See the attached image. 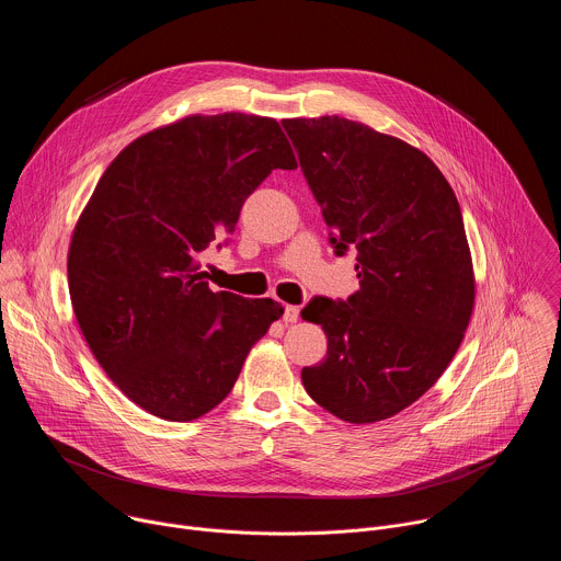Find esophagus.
Wrapping results in <instances>:
<instances>
[{"instance_id": "obj_1", "label": "esophagus", "mask_w": 561, "mask_h": 561, "mask_svg": "<svg viewBox=\"0 0 561 561\" xmlns=\"http://www.w3.org/2000/svg\"><path fill=\"white\" fill-rule=\"evenodd\" d=\"M299 319V306H284V322H288V324H295Z\"/></svg>"}]
</instances>
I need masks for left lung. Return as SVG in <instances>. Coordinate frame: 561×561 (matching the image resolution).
I'll list each match as a JSON object with an SVG mask.
<instances>
[{
    "mask_svg": "<svg viewBox=\"0 0 561 561\" xmlns=\"http://www.w3.org/2000/svg\"><path fill=\"white\" fill-rule=\"evenodd\" d=\"M337 257L355 251L359 290L312 297L327 359L301 368L314 402L351 424L404 411L455 357L474 301L470 251L453 188L402 139L346 117L284 119Z\"/></svg>",
    "mask_w": 561,
    "mask_h": 561,
    "instance_id": "left-lung-1",
    "label": "left lung"
}]
</instances>
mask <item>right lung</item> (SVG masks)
I'll list each match as a JSON object with an SVG mask.
<instances>
[{
    "mask_svg": "<svg viewBox=\"0 0 561 561\" xmlns=\"http://www.w3.org/2000/svg\"><path fill=\"white\" fill-rule=\"evenodd\" d=\"M297 169L271 117L193 115L157 128L102 175L68 253L72 310L93 355L144 411L191 422L232 390L273 299L210 290L197 257L228 237L249 195Z\"/></svg>",
    "mask_w": 561,
    "mask_h": 561,
    "instance_id": "right-lung-1",
    "label": "right lung"
}]
</instances>
